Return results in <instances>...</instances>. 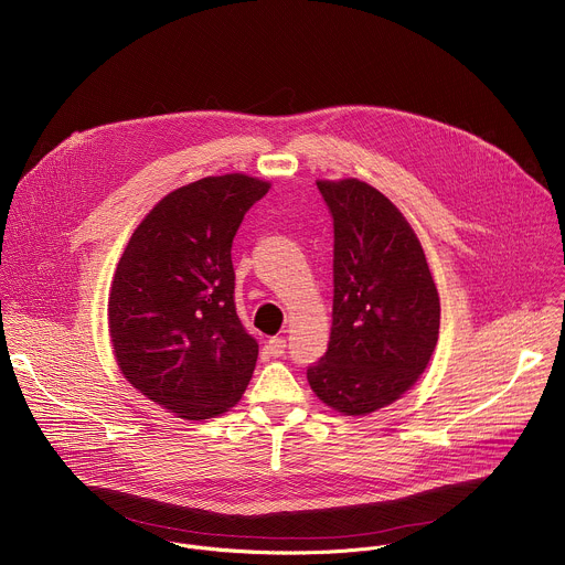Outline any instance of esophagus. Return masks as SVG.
<instances>
[{"mask_svg":"<svg viewBox=\"0 0 565 565\" xmlns=\"http://www.w3.org/2000/svg\"><path fill=\"white\" fill-rule=\"evenodd\" d=\"M266 354H270V356H284V352H286V339L284 337H273V339H268L266 341Z\"/></svg>","mask_w":565,"mask_h":565,"instance_id":"obj_1","label":"esophagus"}]
</instances>
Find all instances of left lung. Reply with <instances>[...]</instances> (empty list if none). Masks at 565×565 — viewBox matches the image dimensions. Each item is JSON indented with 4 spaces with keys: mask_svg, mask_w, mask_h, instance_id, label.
Returning <instances> with one entry per match:
<instances>
[{
    "mask_svg": "<svg viewBox=\"0 0 565 565\" xmlns=\"http://www.w3.org/2000/svg\"><path fill=\"white\" fill-rule=\"evenodd\" d=\"M334 226V297L326 354L308 365L315 395L343 415L399 399L439 339V292L411 224L359 179L317 181Z\"/></svg>",
    "mask_w": 565,
    "mask_h": 565,
    "instance_id": "obj_1",
    "label": "left lung"
}]
</instances>
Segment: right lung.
Segmentation results:
<instances>
[{
  "label": "right lung",
  "mask_w": 565,
  "mask_h": 565,
  "mask_svg": "<svg viewBox=\"0 0 565 565\" xmlns=\"http://www.w3.org/2000/svg\"><path fill=\"white\" fill-rule=\"evenodd\" d=\"M270 183L204 177L166 195L137 226L108 297V330L124 377L181 419L233 408L259 343L235 308L233 237Z\"/></svg>",
  "instance_id": "add662e5"
}]
</instances>
